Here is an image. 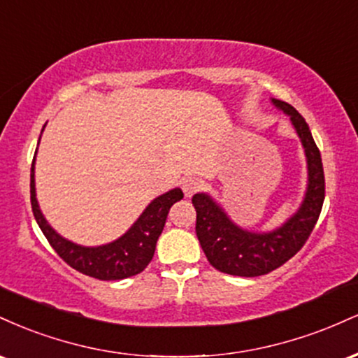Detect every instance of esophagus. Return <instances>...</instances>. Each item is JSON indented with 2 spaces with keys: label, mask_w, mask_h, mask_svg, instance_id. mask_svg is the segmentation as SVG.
I'll list each match as a JSON object with an SVG mask.
<instances>
[{
  "label": "esophagus",
  "mask_w": 358,
  "mask_h": 358,
  "mask_svg": "<svg viewBox=\"0 0 358 358\" xmlns=\"http://www.w3.org/2000/svg\"><path fill=\"white\" fill-rule=\"evenodd\" d=\"M182 188L185 196H192L193 193H196L202 188V182H200L199 178H195V176H187V178H183Z\"/></svg>",
  "instance_id": "34e87169"
}]
</instances>
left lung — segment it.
I'll use <instances>...</instances> for the list:
<instances>
[{"mask_svg": "<svg viewBox=\"0 0 358 358\" xmlns=\"http://www.w3.org/2000/svg\"><path fill=\"white\" fill-rule=\"evenodd\" d=\"M271 102L289 116L305 148L308 187L298 210L274 231L250 232L234 224L224 208L207 193H196L192 199L196 210L195 232L205 256L213 268L232 276H262L289 261L313 232L323 207V163L310 127L291 104L279 99H271Z\"/></svg>", "mask_w": 358, "mask_h": 358, "instance_id": "left-lung-1", "label": "left lung"}]
</instances>
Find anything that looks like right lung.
I'll return each instance as SVG.
<instances>
[{"label":"right lung","mask_w":358,"mask_h":358,"mask_svg":"<svg viewBox=\"0 0 358 358\" xmlns=\"http://www.w3.org/2000/svg\"><path fill=\"white\" fill-rule=\"evenodd\" d=\"M45 127V126H43ZM43 131V129H42ZM40 143V139H38ZM36 155V153H35ZM183 199L180 188L163 193L145 208L139 219L119 239L97 248L73 244L57 234L45 220L35 192V158L31 163L30 175V200L35 220L42 229L43 236L50 242L55 252L73 268L85 276L101 279V281H116L139 274L153 259L156 241L162 236L163 227L171 205Z\"/></svg>","instance_id":"right-lung-1"}]
</instances>
